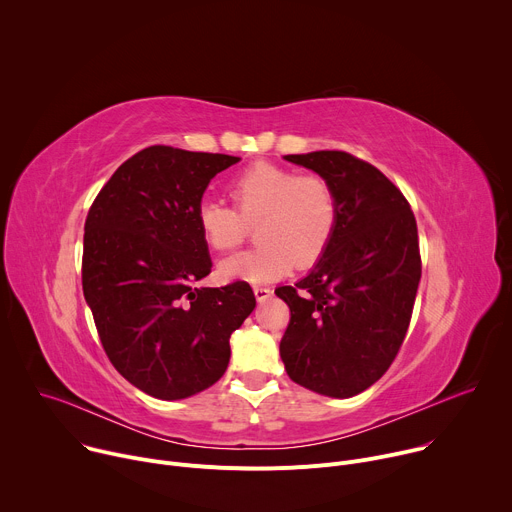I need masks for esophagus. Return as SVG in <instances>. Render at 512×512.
<instances>
[{
	"mask_svg": "<svg viewBox=\"0 0 512 512\" xmlns=\"http://www.w3.org/2000/svg\"><path fill=\"white\" fill-rule=\"evenodd\" d=\"M253 291H255V298H257V302H265V300H269V298H271V294H273V289H271V287H267V285H255V287H253Z\"/></svg>",
	"mask_w": 512,
	"mask_h": 512,
	"instance_id": "34e87169",
	"label": "esophagus"
}]
</instances>
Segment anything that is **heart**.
<instances>
[{"label": "heart", "mask_w": 512, "mask_h": 512, "mask_svg": "<svg viewBox=\"0 0 512 512\" xmlns=\"http://www.w3.org/2000/svg\"><path fill=\"white\" fill-rule=\"evenodd\" d=\"M235 206L204 198L196 221L204 243L214 251L235 249L255 223L253 249L225 259L218 273L227 279L263 283L291 267H314L332 245L338 204L330 182L318 174L257 162L233 182Z\"/></svg>", "instance_id": "obj_1"}]
</instances>
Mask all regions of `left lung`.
<instances>
[{"instance_id": "8db88e82", "label": "left lung", "mask_w": 512, "mask_h": 512, "mask_svg": "<svg viewBox=\"0 0 512 512\" xmlns=\"http://www.w3.org/2000/svg\"><path fill=\"white\" fill-rule=\"evenodd\" d=\"M285 160L330 182L338 225L312 273L275 289L289 306L279 354L291 381L346 399L377 383L405 340L421 279L417 223L369 162L338 150Z\"/></svg>"}]
</instances>
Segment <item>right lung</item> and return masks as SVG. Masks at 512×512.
<instances>
[{"label":"right lung","instance_id":"add662e5","mask_svg":"<svg viewBox=\"0 0 512 512\" xmlns=\"http://www.w3.org/2000/svg\"><path fill=\"white\" fill-rule=\"evenodd\" d=\"M239 158L150 145L93 200L83 291L113 367L139 391L174 401L229 367L231 334L255 308L247 281L198 287L210 273L196 210L208 182Z\"/></svg>","mask_w":512,"mask_h":512}]
</instances>
